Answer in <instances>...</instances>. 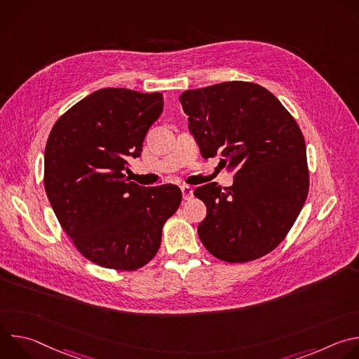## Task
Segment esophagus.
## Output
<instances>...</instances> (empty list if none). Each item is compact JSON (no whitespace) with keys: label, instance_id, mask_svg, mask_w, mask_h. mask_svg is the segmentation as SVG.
I'll list each match as a JSON object with an SVG mask.
<instances>
[{"label":"esophagus","instance_id":"esophagus-1","mask_svg":"<svg viewBox=\"0 0 359 359\" xmlns=\"http://www.w3.org/2000/svg\"><path fill=\"white\" fill-rule=\"evenodd\" d=\"M180 189H182V194H183L184 200H190L193 197V189L190 186L183 184V186H180Z\"/></svg>","mask_w":359,"mask_h":359}]
</instances>
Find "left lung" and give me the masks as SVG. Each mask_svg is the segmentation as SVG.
Listing matches in <instances>:
<instances>
[{"instance_id":"obj_1","label":"left lung","mask_w":359,"mask_h":359,"mask_svg":"<svg viewBox=\"0 0 359 359\" xmlns=\"http://www.w3.org/2000/svg\"><path fill=\"white\" fill-rule=\"evenodd\" d=\"M189 130L204 159L222 155L233 186L194 190L208 215L197 233L215 257L247 263L273 251L297 220L310 187L305 140L281 102L243 81L180 95Z\"/></svg>"}]
</instances>
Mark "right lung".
Segmentation results:
<instances>
[{"label":"right lung","mask_w":359,"mask_h":359,"mask_svg":"<svg viewBox=\"0 0 359 359\" xmlns=\"http://www.w3.org/2000/svg\"><path fill=\"white\" fill-rule=\"evenodd\" d=\"M162 111L161 92L104 88L67 111L49 133L46 196L79 252L100 267L133 271L147 264L180 206L177 186L143 187L123 175Z\"/></svg>","instance_id":"right-lung-1"}]
</instances>
